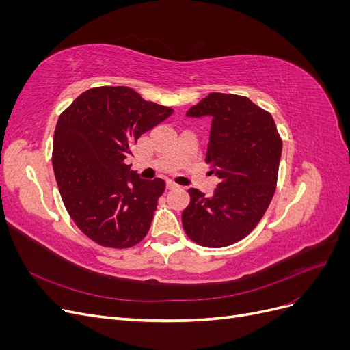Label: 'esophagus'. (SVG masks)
Returning <instances> with one entry per match:
<instances>
[{
  "instance_id": "esophagus-1",
  "label": "esophagus",
  "mask_w": 350,
  "mask_h": 350,
  "mask_svg": "<svg viewBox=\"0 0 350 350\" xmlns=\"http://www.w3.org/2000/svg\"><path fill=\"white\" fill-rule=\"evenodd\" d=\"M166 185H167V188H169V189H174V188H178V187H179L176 183L171 181V179H169V181H167V184H166Z\"/></svg>"
}]
</instances>
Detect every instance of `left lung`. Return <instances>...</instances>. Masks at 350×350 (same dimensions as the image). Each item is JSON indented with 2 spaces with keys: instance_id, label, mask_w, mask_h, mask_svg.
Segmentation results:
<instances>
[{
  "instance_id": "left-lung-1",
  "label": "left lung",
  "mask_w": 350,
  "mask_h": 350,
  "mask_svg": "<svg viewBox=\"0 0 350 350\" xmlns=\"http://www.w3.org/2000/svg\"><path fill=\"white\" fill-rule=\"evenodd\" d=\"M187 116H210L206 162L219 178L213 196L189 188L185 234L198 245L228 247L257 226L278 184L282 139L273 116L245 96L210 93Z\"/></svg>"
}]
</instances>
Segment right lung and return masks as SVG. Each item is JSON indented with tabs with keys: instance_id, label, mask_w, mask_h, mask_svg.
I'll list each match as a JSON object with an SVG mask.
<instances>
[{
	"instance_id": "right-lung-1",
	"label": "right lung",
	"mask_w": 350,
	"mask_h": 350,
	"mask_svg": "<svg viewBox=\"0 0 350 350\" xmlns=\"http://www.w3.org/2000/svg\"><path fill=\"white\" fill-rule=\"evenodd\" d=\"M172 108L144 100L125 86L89 89L59 115L52 165L74 224L102 247L130 248L150 229L161 178L142 179L125 159L140 135Z\"/></svg>"
}]
</instances>
